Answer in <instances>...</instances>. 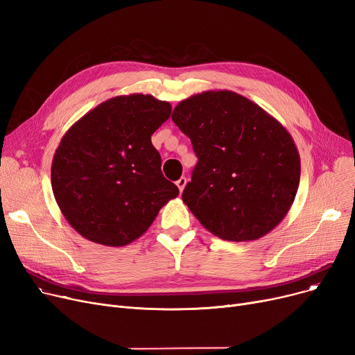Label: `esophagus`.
<instances>
[{
  "label": "esophagus",
  "mask_w": 355,
  "mask_h": 355,
  "mask_svg": "<svg viewBox=\"0 0 355 355\" xmlns=\"http://www.w3.org/2000/svg\"><path fill=\"white\" fill-rule=\"evenodd\" d=\"M175 184H177V187H178V190H180V193H182V190H184V187H185V184H187V178L181 177Z\"/></svg>",
  "instance_id": "1"
}]
</instances>
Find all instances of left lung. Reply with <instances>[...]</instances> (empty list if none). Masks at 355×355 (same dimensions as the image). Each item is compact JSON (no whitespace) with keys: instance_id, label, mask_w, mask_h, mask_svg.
I'll use <instances>...</instances> for the list:
<instances>
[{"instance_id":"left-lung-1","label":"left lung","mask_w":355,"mask_h":355,"mask_svg":"<svg viewBox=\"0 0 355 355\" xmlns=\"http://www.w3.org/2000/svg\"><path fill=\"white\" fill-rule=\"evenodd\" d=\"M171 118L198 158L182 201L202 227L229 241L272 232L300 187L301 158L288 129L232 90L197 93Z\"/></svg>"}]
</instances>
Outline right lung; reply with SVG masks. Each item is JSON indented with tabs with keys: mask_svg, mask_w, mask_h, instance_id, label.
<instances>
[{
	"mask_svg": "<svg viewBox=\"0 0 355 355\" xmlns=\"http://www.w3.org/2000/svg\"><path fill=\"white\" fill-rule=\"evenodd\" d=\"M153 95L110 98L63 135L51 162V189L69 225L93 243L121 248L153 225L178 196L161 173L151 135L171 115Z\"/></svg>",
	"mask_w": 355,
	"mask_h": 355,
	"instance_id": "right-lung-1",
	"label": "right lung"
}]
</instances>
